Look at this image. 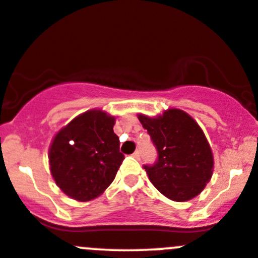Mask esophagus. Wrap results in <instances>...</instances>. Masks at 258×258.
<instances>
[{"label":"esophagus","mask_w":258,"mask_h":258,"mask_svg":"<svg viewBox=\"0 0 258 258\" xmlns=\"http://www.w3.org/2000/svg\"><path fill=\"white\" fill-rule=\"evenodd\" d=\"M133 156H134L135 159H140V151L139 150L134 151V153H133Z\"/></svg>","instance_id":"34e87169"}]
</instances>
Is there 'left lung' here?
<instances>
[{
	"label": "left lung",
	"instance_id": "left-lung-1",
	"mask_svg": "<svg viewBox=\"0 0 258 258\" xmlns=\"http://www.w3.org/2000/svg\"><path fill=\"white\" fill-rule=\"evenodd\" d=\"M138 119L158 149L155 165L144 166L151 184L177 203L198 196L211 180L214 154L195 119L176 108Z\"/></svg>",
	"mask_w": 258,
	"mask_h": 258
}]
</instances>
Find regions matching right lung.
Segmentation results:
<instances>
[{"label": "right lung", "instance_id": "obj_1", "mask_svg": "<svg viewBox=\"0 0 258 258\" xmlns=\"http://www.w3.org/2000/svg\"><path fill=\"white\" fill-rule=\"evenodd\" d=\"M114 124V115L90 109L72 119L53 138L48 151L50 174L73 200H93L113 182L124 160Z\"/></svg>", "mask_w": 258, "mask_h": 258}]
</instances>
